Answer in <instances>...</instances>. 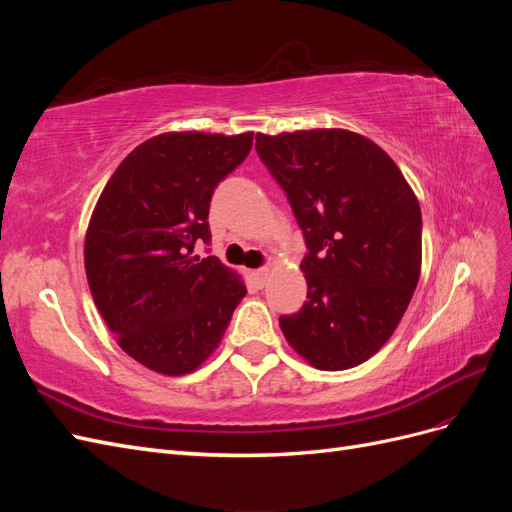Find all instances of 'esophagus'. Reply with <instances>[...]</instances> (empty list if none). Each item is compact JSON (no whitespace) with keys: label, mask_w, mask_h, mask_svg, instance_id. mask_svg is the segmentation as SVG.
<instances>
[{"label":"esophagus","mask_w":512,"mask_h":512,"mask_svg":"<svg viewBox=\"0 0 512 512\" xmlns=\"http://www.w3.org/2000/svg\"><path fill=\"white\" fill-rule=\"evenodd\" d=\"M252 277L256 280V284L262 288L269 282V269H256V271H252Z\"/></svg>","instance_id":"obj_1"}]
</instances>
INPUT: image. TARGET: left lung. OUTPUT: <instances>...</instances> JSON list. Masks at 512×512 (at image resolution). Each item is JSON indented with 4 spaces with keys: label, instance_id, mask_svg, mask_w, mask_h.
<instances>
[{
    "label": "left lung",
    "instance_id": "1",
    "mask_svg": "<svg viewBox=\"0 0 512 512\" xmlns=\"http://www.w3.org/2000/svg\"><path fill=\"white\" fill-rule=\"evenodd\" d=\"M307 254V301L280 316L286 342L322 371L374 356L404 318L421 277L418 198L389 153L342 128L256 134Z\"/></svg>",
    "mask_w": 512,
    "mask_h": 512
}]
</instances>
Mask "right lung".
Here are the masks:
<instances>
[{"mask_svg": "<svg viewBox=\"0 0 512 512\" xmlns=\"http://www.w3.org/2000/svg\"><path fill=\"white\" fill-rule=\"evenodd\" d=\"M252 141L254 132L153 136L117 166L91 213V297L119 348L162 376L203 365L247 292L237 271L194 256V245L209 243L211 194Z\"/></svg>", "mask_w": 512, "mask_h": 512, "instance_id": "add662e5", "label": "right lung"}]
</instances>
